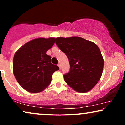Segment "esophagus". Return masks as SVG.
<instances>
[{
    "label": "esophagus",
    "mask_w": 125,
    "mask_h": 125,
    "mask_svg": "<svg viewBox=\"0 0 125 125\" xmlns=\"http://www.w3.org/2000/svg\"><path fill=\"white\" fill-rule=\"evenodd\" d=\"M57 65L59 66V67L60 69H61V64H59Z\"/></svg>",
    "instance_id": "esophagus-1"
}]
</instances>
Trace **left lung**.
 Wrapping results in <instances>:
<instances>
[{"instance_id": "left-lung-1", "label": "left lung", "mask_w": 125, "mask_h": 125, "mask_svg": "<svg viewBox=\"0 0 125 125\" xmlns=\"http://www.w3.org/2000/svg\"><path fill=\"white\" fill-rule=\"evenodd\" d=\"M56 44L69 60L70 71L65 81L75 91L85 93L98 83L104 68V59L98 46L80 37H57Z\"/></svg>"}]
</instances>
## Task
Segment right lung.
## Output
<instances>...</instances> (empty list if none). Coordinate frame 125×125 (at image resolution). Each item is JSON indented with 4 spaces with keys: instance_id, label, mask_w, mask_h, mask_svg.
<instances>
[{
    "instance_id": "add662e5",
    "label": "right lung",
    "mask_w": 125,
    "mask_h": 125,
    "mask_svg": "<svg viewBox=\"0 0 125 125\" xmlns=\"http://www.w3.org/2000/svg\"><path fill=\"white\" fill-rule=\"evenodd\" d=\"M55 42L54 37L37 38L30 41L15 53L13 72L22 88L31 93L45 89L51 83L52 74L59 70L52 64L47 51Z\"/></svg>"
}]
</instances>
